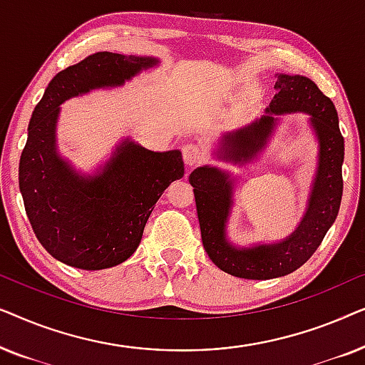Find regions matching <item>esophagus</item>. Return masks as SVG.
Segmentation results:
<instances>
[{"label": "esophagus", "mask_w": 365, "mask_h": 365, "mask_svg": "<svg viewBox=\"0 0 365 365\" xmlns=\"http://www.w3.org/2000/svg\"><path fill=\"white\" fill-rule=\"evenodd\" d=\"M182 159L189 168H192V166H196V164L202 163L204 159H206V151H204V149L199 146V144L187 143L186 146L182 148Z\"/></svg>", "instance_id": "obj_1"}]
</instances>
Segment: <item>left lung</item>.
Segmentation results:
<instances>
[{
	"label": "left lung",
	"instance_id": "8db88e82",
	"mask_svg": "<svg viewBox=\"0 0 365 365\" xmlns=\"http://www.w3.org/2000/svg\"><path fill=\"white\" fill-rule=\"evenodd\" d=\"M276 98L251 126L226 134L222 139L224 159L244 163L252 159L271 134L274 114L307 113L319 139V168L309 199L306 216L286 241L236 249L226 241V221L232 204V181L216 168H197L189 176L194 187L199 226L204 249L221 271L242 279H272L291 274L307 262L321 246L329 227L336 221L342 199L344 138L334 103L317 84L306 76L279 74Z\"/></svg>",
	"mask_w": 365,
	"mask_h": 365
}]
</instances>
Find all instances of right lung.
<instances>
[{
	"label": "right lung",
	"instance_id": "1",
	"mask_svg": "<svg viewBox=\"0 0 365 365\" xmlns=\"http://www.w3.org/2000/svg\"><path fill=\"white\" fill-rule=\"evenodd\" d=\"M154 58L101 51L48 84L34 108L19 159V191L38 241L68 266L99 271L131 257L154 204L184 176L179 151L154 153L124 141L98 176L83 178L56 153L59 104L89 89L119 86Z\"/></svg>",
	"mask_w": 365,
	"mask_h": 365
}]
</instances>
